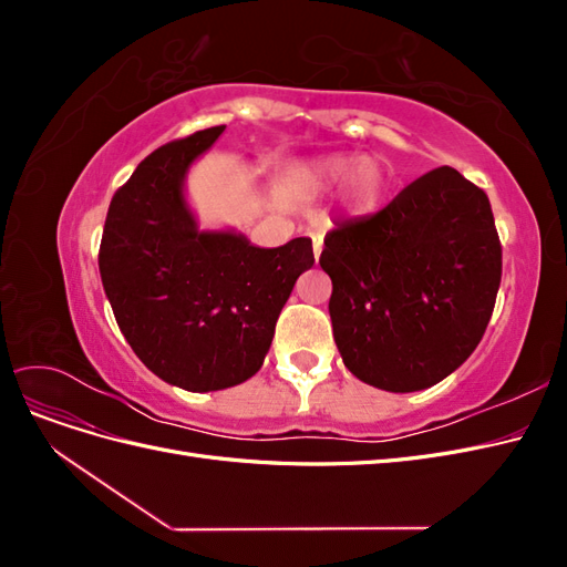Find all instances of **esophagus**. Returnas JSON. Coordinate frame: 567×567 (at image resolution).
<instances>
[{"instance_id": "34e87169", "label": "esophagus", "mask_w": 567, "mask_h": 567, "mask_svg": "<svg viewBox=\"0 0 567 567\" xmlns=\"http://www.w3.org/2000/svg\"><path fill=\"white\" fill-rule=\"evenodd\" d=\"M312 248H315V260L319 262V255L323 248V236L321 234H312Z\"/></svg>"}]
</instances>
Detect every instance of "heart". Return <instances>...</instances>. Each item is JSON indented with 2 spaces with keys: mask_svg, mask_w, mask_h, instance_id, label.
<instances>
[{
  "mask_svg": "<svg viewBox=\"0 0 567 567\" xmlns=\"http://www.w3.org/2000/svg\"><path fill=\"white\" fill-rule=\"evenodd\" d=\"M350 176L353 179L350 181L348 188V208L354 215H371L379 210L390 186L385 169L379 163L333 156L321 161L315 169V177L321 186H340L346 184Z\"/></svg>",
  "mask_w": 567,
  "mask_h": 567,
  "instance_id": "heart-1",
  "label": "heart"
}]
</instances>
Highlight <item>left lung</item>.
<instances>
[{"mask_svg":"<svg viewBox=\"0 0 567 567\" xmlns=\"http://www.w3.org/2000/svg\"><path fill=\"white\" fill-rule=\"evenodd\" d=\"M321 269L346 367L388 392L425 390L483 340L502 284L489 198L454 167H435L381 213L323 241Z\"/></svg>","mask_w":567,"mask_h":567,"instance_id":"1","label":"left lung"}]
</instances>
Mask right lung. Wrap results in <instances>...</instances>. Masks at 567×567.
I'll return each mask as SVG.
<instances>
[{
  "label": "right lung",
  "instance_id": "add662e5",
  "mask_svg": "<svg viewBox=\"0 0 567 567\" xmlns=\"http://www.w3.org/2000/svg\"><path fill=\"white\" fill-rule=\"evenodd\" d=\"M225 125L165 144L120 186L101 236L99 271L134 354L169 385L225 390L260 371L274 326L312 241L252 246L236 229H200L186 175Z\"/></svg>",
  "mask_w": 567,
  "mask_h": 567
}]
</instances>
